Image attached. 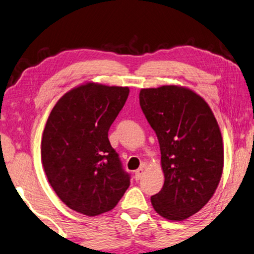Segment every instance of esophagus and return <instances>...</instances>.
Instances as JSON below:
<instances>
[{"label":"esophagus","mask_w":254,"mask_h":254,"mask_svg":"<svg viewBox=\"0 0 254 254\" xmlns=\"http://www.w3.org/2000/svg\"><path fill=\"white\" fill-rule=\"evenodd\" d=\"M143 174H144V167L138 168V169L135 171V179H136V181H138V179H140V177L143 176Z\"/></svg>","instance_id":"34e87169"}]
</instances>
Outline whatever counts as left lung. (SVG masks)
I'll return each mask as SVG.
<instances>
[{
	"instance_id": "left-lung-1",
	"label": "left lung",
	"mask_w": 254,
	"mask_h": 254,
	"mask_svg": "<svg viewBox=\"0 0 254 254\" xmlns=\"http://www.w3.org/2000/svg\"><path fill=\"white\" fill-rule=\"evenodd\" d=\"M139 104L158 136L165 184L151 196L168 220L181 221L203 208L224 168L221 132L211 109L192 89L165 85L142 88Z\"/></svg>"
}]
</instances>
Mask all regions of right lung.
<instances>
[{
  "instance_id": "right-lung-1",
  "label": "right lung",
  "mask_w": 254,
  "mask_h": 254,
  "mask_svg": "<svg viewBox=\"0 0 254 254\" xmlns=\"http://www.w3.org/2000/svg\"><path fill=\"white\" fill-rule=\"evenodd\" d=\"M128 94V87L86 83L65 93L49 116L43 167L54 192L77 212L110 211L129 187V175L108 138Z\"/></svg>"
}]
</instances>
